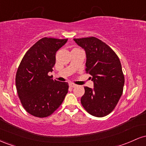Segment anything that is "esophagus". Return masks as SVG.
<instances>
[{
    "instance_id": "esophagus-1",
    "label": "esophagus",
    "mask_w": 146,
    "mask_h": 146,
    "mask_svg": "<svg viewBox=\"0 0 146 146\" xmlns=\"http://www.w3.org/2000/svg\"><path fill=\"white\" fill-rule=\"evenodd\" d=\"M69 86H71V87H72V88H75V87L77 85L75 84H73V83H70L69 84Z\"/></svg>"
}]
</instances>
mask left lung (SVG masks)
<instances>
[{"instance_id": "obj_1", "label": "left lung", "mask_w": 146, "mask_h": 146, "mask_svg": "<svg viewBox=\"0 0 146 146\" xmlns=\"http://www.w3.org/2000/svg\"><path fill=\"white\" fill-rule=\"evenodd\" d=\"M73 40L86 51L85 70L94 82L93 89L84 87L82 105L93 116H106L115 109L123 93L125 79L120 60L108 44L95 37Z\"/></svg>"}]
</instances>
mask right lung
I'll use <instances>...</instances> for the list:
<instances>
[{
	"mask_svg": "<svg viewBox=\"0 0 146 146\" xmlns=\"http://www.w3.org/2000/svg\"><path fill=\"white\" fill-rule=\"evenodd\" d=\"M68 39L43 38L26 52L16 75V90L23 108L40 118L52 115L67 94L68 84L48 75L56 64V51Z\"/></svg>",
	"mask_w": 146,
	"mask_h": 146,
	"instance_id": "obj_1",
	"label": "right lung"
}]
</instances>
